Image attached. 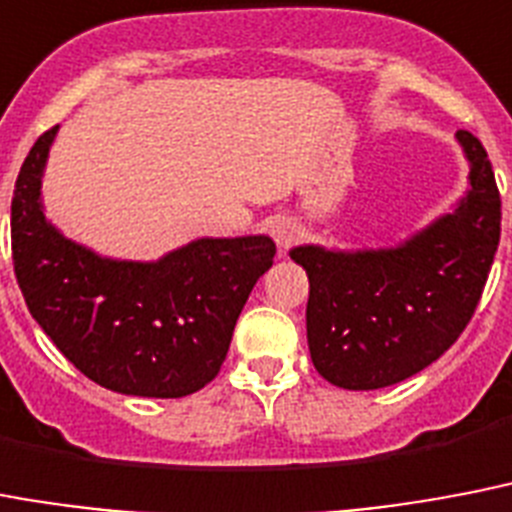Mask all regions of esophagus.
Here are the masks:
<instances>
[{
	"instance_id": "obj_1",
	"label": "esophagus",
	"mask_w": 512,
	"mask_h": 512,
	"mask_svg": "<svg viewBox=\"0 0 512 512\" xmlns=\"http://www.w3.org/2000/svg\"><path fill=\"white\" fill-rule=\"evenodd\" d=\"M269 235H272V240L277 243V248H280V251H285V248H290V243L296 240L298 227L293 219H285V216H282V219L272 222V227H269Z\"/></svg>"
}]
</instances>
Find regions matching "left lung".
I'll use <instances>...</instances> for the list:
<instances>
[{
    "label": "left lung",
    "instance_id": "1",
    "mask_svg": "<svg viewBox=\"0 0 512 512\" xmlns=\"http://www.w3.org/2000/svg\"><path fill=\"white\" fill-rule=\"evenodd\" d=\"M470 190L407 243L380 251L298 245L309 275L306 338L322 378L349 391L394 386L444 354L476 312L500 245L502 200L484 145L460 129Z\"/></svg>",
    "mask_w": 512,
    "mask_h": 512
}]
</instances>
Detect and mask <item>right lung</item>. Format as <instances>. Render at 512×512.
<instances>
[{
    "label": "right lung",
    "instance_id": "add662e5",
    "mask_svg": "<svg viewBox=\"0 0 512 512\" xmlns=\"http://www.w3.org/2000/svg\"><path fill=\"white\" fill-rule=\"evenodd\" d=\"M55 134L52 126L34 142L12 192V264L28 312L76 370L110 391L195 394L222 370L275 243L200 237L147 264L102 259L44 219L42 174Z\"/></svg>",
    "mask_w": 512,
    "mask_h": 512
}]
</instances>
